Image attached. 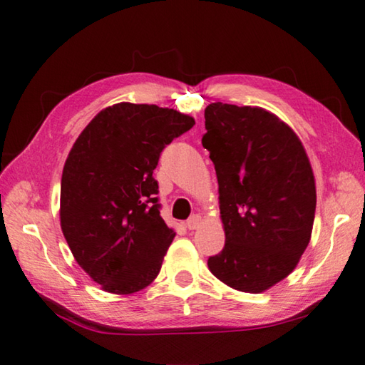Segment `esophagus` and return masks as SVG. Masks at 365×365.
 <instances>
[{
  "label": "esophagus",
  "instance_id": "esophagus-1",
  "mask_svg": "<svg viewBox=\"0 0 365 365\" xmlns=\"http://www.w3.org/2000/svg\"><path fill=\"white\" fill-rule=\"evenodd\" d=\"M200 222H202V220H200V216L199 215H192L191 218L187 221V224H185V226L188 227V230H195V229H197L200 226Z\"/></svg>",
  "mask_w": 365,
  "mask_h": 365
}]
</instances>
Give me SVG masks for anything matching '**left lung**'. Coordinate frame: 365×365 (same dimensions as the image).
<instances>
[{
    "instance_id": "left-lung-1",
    "label": "left lung",
    "mask_w": 365,
    "mask_h": 365,
    "mask_svg": "<svg viewBox=\"0 0 365 365\" xmlns=\"http://www.w3.org/2000/svg\"><path fill=\"white\" fill-rule=\"evenodd\" d=\"M205 130L226 232L208 268L232 289L265 292L292 273L311 240V163L294 131L259 106L208 105Z\"/></svg>"
}]
</instances>
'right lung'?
I'll list each match as a JSON object with an SVG mask.
<instances>
[{
	"mask_svg": "<svg viewBox=\"0 0 365 365\" xmlns=\"http://www.w3.org/2000/svg\"><path fill=\"white\" fill-rule=\"evenodd\" d=\"M195 119L157 105L105 108L81 131L61 178V229L102 289L128 294L161 269L175 232L160 215V155Z\"/></svg>",
	"mask_w": 365,
	"mask_h": 365,
	"instance_id": "add662e5",
	"label": "right lung"
}]
</instances>
